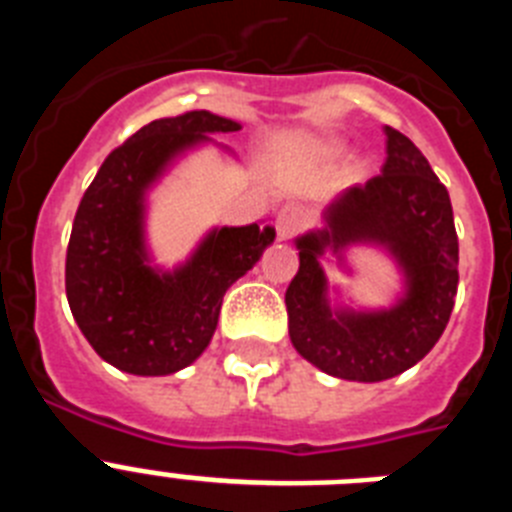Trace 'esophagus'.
Returning a JSON list of instances; mask_svg holds the SVG:
<instances>
[{
	"mask_svg": "<svg viewBox=\"0 0 512 512\" xmlns=\"http://www.w3.org/2000/svg\"><path fill=\"white\" fill-rule=\"evenodd\" d=\"M310 223V212L302 205L295 202H287V205L279 207L277 212V233L282 241H292L295 235H300L305 230V225Z\"/></svg>",
	"mask_w": 512,
	"mask_h": 512,
	"instance_id": "34e87169",
	"label": "esophagus"
}]
</instances>
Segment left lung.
<instances>
[{"mask_svg": "<svg viewBox=\"0 0 512 512\" xmlns=\"http://www.w3.org/2000/svg\"><path fill=\"white\" fill-rule=\"evenodd\" d=\"M382 174L348 187L325 210V228L297 238L289 282V338L310 364L354 382H382L418 364L441 338L459 284V238L449 192L408 135L384 128ZM382 242L409 274V297L387 313H333L317 259L325 247Z\"/></svg>", "mask_w": 512, "mask_h": 512, "instance_id": "8db88e82", "label": "left lung"}]
</instances>
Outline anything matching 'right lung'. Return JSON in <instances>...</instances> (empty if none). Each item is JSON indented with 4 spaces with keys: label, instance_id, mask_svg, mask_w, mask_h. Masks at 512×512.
<instances>
[{
    "label": "right lung",
    "instance_id": "obj_1",
    "mask_svg": "<svg viewBox=\"0 0 512 512\" xmlns=\"http://www.w3.org/2000/svg\"><path fill=\"white\" fill-rule=\"evenodd\" d=\"M241 125L207 110L153 120L117 146L84 192L66 248V297L74 320L107 364L164 377L210 343L230 284L274 241L271 225L212 230L192 261L158 274L143 251V192L169 158Z\"/></svg>",
    "mask_w": 512,
    "mask_h": 512
}]
</instances>
